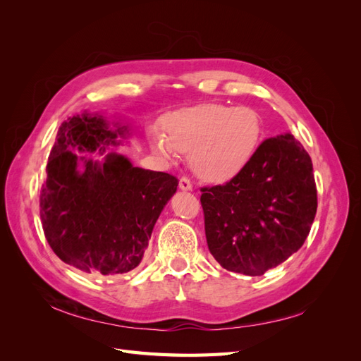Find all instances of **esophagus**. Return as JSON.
Here are the masks:
<instances>
[{
    "label": "esophagus",
    "mask_w": 361,
    "mask_h": 361,
    "mask_svg": "<svg viewBox=\"0 0 361 361\" xmlns=\"http://www.w3.org/2000/svg\"><path fill=\"white\" fill-rule=\"evenodd\" d=\"M179 188H180L182 191H191V190H192V183H191V180H190L188 178H180V180H179Z\"/></svg>",
    "instance_id": "1"
}]
</instances>
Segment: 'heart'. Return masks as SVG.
<instances>
[{"label":"heart","instance_id":"b5f03b06","mask_svg":"<svg viewBox=\"0 0 361 361\" xmlns=\"http://www.w3.org/2000/svg\"><path fill=\"white\" fill-rule=\"evenodd\" d=\"M264 140L262 116L251 106L200 104L167 114L162 133L149 129V143L158 154L190 155L199 179L226 183L250 166Z\"/></svg>","mask_w":361,"mask_h":361}]
</instances>
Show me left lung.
I'll return each mask as SVG.
<instances>
[{"instance_id":"obj_1","label":"left lung","mask_w":361,"mask_h":361,"mask_svg":"<svg viewBox=\"0 0 361 361\" xmlns=\"http://www.w3.org/2000/svg\"><path fill=\"white\" fill-rule=\"evenodd\" d=\"M202 192L211 255L251 277L297 253L318 207L312 159L292 134L265 140L244 173Z\"/></svg>"}]
</instances>
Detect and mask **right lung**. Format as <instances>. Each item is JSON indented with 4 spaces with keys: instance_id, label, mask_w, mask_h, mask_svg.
<instances>
[{
    "instance_id": "add662e5",
    "label": "right lung",
    "mask_w": 361,
    "mask_h": 361,
    "mask_svg": "<svg viewBox=\"0 0 361 361\" xmlns=\"http://www.w3.org/2000/svg\"><path fill=\"white\" fill-rule=\"evenodd\" d=\"M129 130L84 111L61 123L49 154L40 192L43 232L64 264L89 274L118 276L137 268L178 190L171 174L134 167L125 155L106 152L123 145ZM96 151L102 160L88 157Z\"/></svg>"
}]
</instances>
